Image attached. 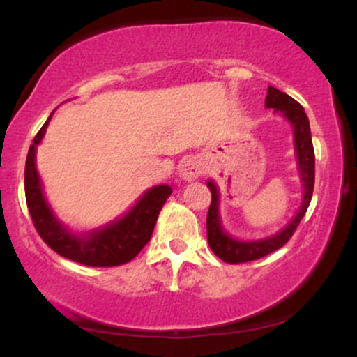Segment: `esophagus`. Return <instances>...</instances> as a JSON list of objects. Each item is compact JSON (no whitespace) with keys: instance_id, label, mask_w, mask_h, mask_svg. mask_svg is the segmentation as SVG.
<instances>
[{"instance_id":"obj_1","label":"esophagus","mask_w":357,"mask_h":357,"mask_svg":"<svg viewBox=\"0 0 357 357\" xmlns=\"http://www.w3.org/2000/svg\"><path fill=\"white\" fill-rule=\"evenodd\" d=\"M203 173V166L199 162V159L196 158H190L186 161H183V165L179 166V176L186 181H192V179L199 178Z\"/></svg>"}]
</instances>
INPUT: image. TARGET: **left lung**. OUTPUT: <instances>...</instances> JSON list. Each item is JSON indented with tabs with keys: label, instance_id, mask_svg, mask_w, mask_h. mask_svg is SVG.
I'll return each instance as SVG.
<instances>
[{
	"label": "left lung",
	"instance_id": "8db88e82",
	"mask_svg": "<svg viewBox=\"0 0 357 357\" xmlns=\"http://www.w3.org/2000/svg\"><path fill=\"white\" fill-rule=\"evenodd\" d=\"M265 105L268 109H273L275 112H280L287 121L294 127V146H296L297 154V167L301 171V179L304 183V195H302V204L298 208V213L294 216L292 221L273 236L253 241H240L228 235L223 230V225L220 220V191L216 184L208 181V188L211 191V204L206 216V231H208V243L216 257L221 258L227 264H245V261L258 260V258L268 255L282 248L292 238L294 231L297 230L298 223L304 218L307 208H309L310 199L314 192V179H315V155L312 137H310V126L307 119L304 107L294 100L292 97L280 92L275 87H268Z\"/></svg>",
	"mask_w": 357,
	"mask_h": 357
}]
</instances>
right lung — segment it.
<instances>
[{"label": "right lung", "instance_id": "right-lung-1", "mask_svg": "<svg viewBox=\"0 0 357 357\" xmlns=\"http://www.w3.org/2000/svg\"><path fill=\"white\" fill-rule=\"evenodd\" d=\"M50 119L52 114L35 136L24 166V195L36 231L53 252L77 264L87 267H117L127 264L151 240L159 211L173 190L167 184H159L147 190L142 198L130 208V211H127L114 223L84 235L68 231L48 206L35 165L36 146L43 139Z\"/></svg>", "mask_w": 357, "mask_h": 357}]
</instances>
